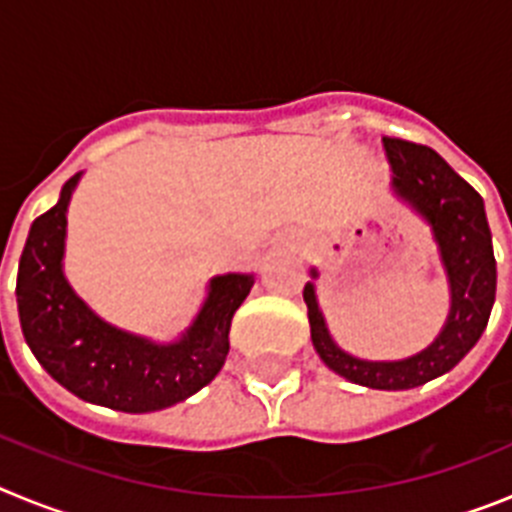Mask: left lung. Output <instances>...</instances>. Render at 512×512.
Masks as SVG:
<instances>
[{
    "label": "left lung",
    "instance_id": "obj_1",
    "mask_svg": "<svg viewBox=\"0 0 512 512\" xmlns=\"http://www.w3.org/2000/svg\"><path fill=\"white\" fill-rule=\"evenodd\" d=\"M382 143L392 169V189L433 230L451 292L446 325L431 346L410 359L364 361L346 354L330 338L315 284L307 282L302 297L307 305L312 346L328 369L372 390H413L451 372L485 333L495 302V253L485 202L474 187H469L433 148L400 138H384ZM310 274L318 279L315 269Z\"/></svg>",
    "mask_w": 512,
    "mask_h": 512
}]
</instances>
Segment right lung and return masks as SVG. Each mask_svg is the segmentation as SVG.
I'll return each instance as SVG.
<instances>
[{"label":"right lung","mask_w":512,"mask_h":512,"mask_svg":"<svg viewBox=\"0 0 512 512\" xmlns=\"http://www.w3.org/2000/svg\"><path fill=\"white\" fill-rule=\"evenodd\" d=\"M81 174L63 184L56 205L35 217L17 269L22 336L61 387L81 400L153 413L200 392L223 369L235 310L253 287V274L210 279L197 318L179 341L156 343L104 323L63 274L66 212Z\"/></svg>","instance_id":"1"}]
</instances>
